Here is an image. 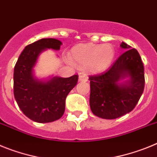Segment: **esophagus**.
I'll use <instances>...</instances> for the list:
<instances>
[{"mask_svg": "<svg viewBox=\"0 0 157 157\" xmlns=\"http://www.w3.org/2000/svg\"><path fill=\"white\" fill-rule=\"evenodd\" d=\"M78 80L81 82H86L88 80V77L85 74H80L78 76Z\"/></svg>", "mask_w": 157, "mask_h": 157, "instance_id": "1", "label": "esophagus"}]
</instances>
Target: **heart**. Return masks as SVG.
<instances>
[{
    "label": "heart",
    "mask_w": 157,
    "mask_h": 157,
    "mask_svg": "<svg viewBox=\"0 0 157 157\" xmlns=\"http://www.w3.org/2000/svg\"><path fill=\"white\" fill-rule=\"evenodd\" d=\"M115 48L110 44H79L73 48L71 57L80 65H88L92 71H101L110 65L114 59Z\"/></svg>",
    "instance_id": "1"
}]
</instances>
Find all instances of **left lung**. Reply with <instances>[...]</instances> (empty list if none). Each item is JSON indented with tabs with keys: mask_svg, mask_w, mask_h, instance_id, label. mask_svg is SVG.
<instances>
[{
	"mask_svg": "<svg viewBox=\"0 0 157 157\" xmlns=\"http://www.w3.org/2000/svg\"><path fill=\"white\" fill-rule=\"evenodd\" d=\"M122 53L112 66L100 74L90 75V105L95 116L113 120L131 112L138 104L145 87L144 66L139 53L125 42ZM126 77V84L118 82Z\"/></svg>",
	"mask_w": 157,
	"mask_h": 157,
	"instance_id": "1",
	"label": "left lung"
}]
</instances>
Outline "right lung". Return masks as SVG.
I'll return each instance as SVG.
<instances>
[{
  "label": "right lung",
  "mask_w": 157,
  "mask_h": 157,
  "mask_svg": "<svg viewBox=\"0 0 157 157\" xmlns=\"http://www.w3.org/2000/svg\"><path fill=\"white\" fill-rule=\"evenodd\" d=\"M62 42L42 38L27 45L14 68L15 99L23 114L37 123H50L63 116L67 96L78 82V76L54 77L48 82L34 78L33 67L38 55L46 48L59 50Z\"/></svg>",
  "instance_id": "obj_1"
}]
</instances>
